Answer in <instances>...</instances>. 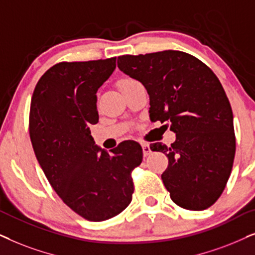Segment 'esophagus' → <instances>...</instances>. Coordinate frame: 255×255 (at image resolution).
I'll list each match as a JSON object with an SVG mask.
<instances>
[{
    "label": "esophagus",
    "instance_id": "1",
    "mask_svg": "<svg viewBox=\"0 0 255 255\" xmlns=\"http://www.w3.org/2000/svg\"><path fill=\"white\" fill-rule=\"evenodd\" d=\"M142 150H143V156L144 157H147L148 155H150V147H149L148 143H142Z\"/></svg>",
    "mask_w": 255,
    "mask_h": 255
}]
</instances>
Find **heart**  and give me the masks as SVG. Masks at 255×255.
<instances>
[{
  "instance_id": "1",
  "label": "heart",
  "mask_w": 255,
  "mask_h": 255,
  "mask_svg": "<svg viewBox=\"0 0 255 255\" xmlns=\"http://www.w3.org/2000/svg\"><path fill=\"white\" fill-rule=\"evenodd\" d=\"M131 81H134V80H131V79H124V80H121L120 83H119V86H121V85H125V84H128V83H131Z\"/></svg>"
}]
</instances>
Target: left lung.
Wrapping results in <instances>:
<instances>
[{
	"instance_id": "obj_1",
	"label": "left lung",
	"mask_w": 255,
	"mask_h": 255,
	"mask_svg": "<svg viewBox=\"0 0 255 255\" xmlns=\"http://www.w3.org/2000/svg\"><path fill=\"white\" fill-rule=\"evenodd\" d=\"M118 67L142 83L151 121L176 134L171 145L150 144L169 159L162 181L175 204L202 211L215 204L232 170L236 154L233 113L211 69L182 51L120 56Z\"/></svg>"
}]
</instances>
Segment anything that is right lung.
I'll return each mask as SVG.
<instances>
[{
    "label": "right lung",
    "instance_id": "obj_1",
    "mask_svg": "<svg viewBox=\"0 0 255 255\" xmlns=\"http://www.w3.org/2000/svg\"><path fill=\"white\" fill-rule=\"evenodd\" d=\"M115 67L117 57L56 64L40 77L30 106V138L40 168L62 201L90 222L113 218L129 205L131 171L143 158L137 142L108 152L91 135V125L99 121L97 92Z\"/></svg>",
    "mask_w": 255,
    "mask_h": 255
}]
</instances>
